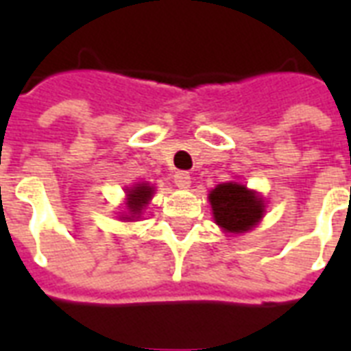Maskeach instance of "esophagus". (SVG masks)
Wrapping results in <instances>:
<instances>
[{
	"label": "esophagus",
	"mask_w": 351,
	"mask_h": 351,
	"mask_svg": "<svg viewBox=\"0 0 351 351\" xmlns=\"http://www.w3.org/2000/svg\"><path fill=\"white\" fill-rule=\"evenodd\" d=\"M173 180H175L176 186L182 187V189H186V187H189V184H191V176H189V173H186V171H178V173H175V176H173Z\"/></svg>",
	"instance_id": "esophagus-1"
}]
</instances>
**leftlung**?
<instances>
[{"label":"left lung","instance_id":"1","mask_svg":"<svg viewBox=\"0 0 351 351\" xmlns=\"http://www.w3.org/2000/svg\"><path fill=\"white\" fill-rule=\"evenodd\" d=\"M217 224L230 233H242L262 219L264 204L253 191L240 184H220L209 193Z\"/></svg>","mask_w":351,"mask_h":351}]
</instances>
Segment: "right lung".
Returning <instances> with one entry per match:
<instances>
[{
    "instance_id": "right-lung-1",
    "label": "right lung",
    "mask_w": 351,
    "mask_h": 351,
    "mask_svg": "<svg viewBox=\"0 0 351 351\" xmlns=\"http://www.w3.org/2000/svg\"><path fill=\"white\" fill-rule=\"evenodd\" d=\"M153 187L145 186V184H138L136 187L129 189L127 197H129V209H131L132 219H134L136 215L142 213L143 206H145V204L151 200V197H153ZM123 219H127V217H123Z\"/></svg>"
}]
</instances>
